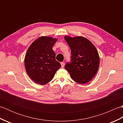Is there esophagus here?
I'll use <instances>...</instances> for the list:
<instances>
[{
	"label": "esophagus",
	"instance_id": "esophagus-1",
	"mask_svg": "<svg viewBox=\"0 0 123 123\" xmlns=\"http://www.w3.org/2000/svg\"><path fill=\"white\" fill-rule=\"evenodd\" d=\"M61 67H62V68H63L64 66V62H61Z\"/></svg>",
	"mask_w": 123,
	"mask_h": 123
}]
</instances>
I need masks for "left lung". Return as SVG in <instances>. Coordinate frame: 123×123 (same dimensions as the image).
Here are the masks:
<instances>
[{
    "label": "left lung",
    "instance_id": "left-lung-1",
    "mask_svg": "<svg viewBox=\"0 0 123 123\" xmlns=\"http://www.w3.org/2000/svg\"><path fill=\"white\" fill-rule=\"evenodd\" d=\"M65 40L71 49V62L65 65L72 79L80 84L88 83L97 72L100 60L96 47L82 36L71 37L66 36Z\"/></svg>",
    "mask_w": 123,
    "mask_h": 123
}]
</instances>
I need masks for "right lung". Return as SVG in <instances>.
Listing matches in <instances>:
<instances>
[{"mask_svg": "<svg viewBox=\"0 0 123 123\" xmlns=\"http://www.w3.org/2000/svg\"><path fill=\"white\" fill-rule=\"evenodd\" d=\"M56 41V38L41 36L27 49L24 60L26 71L36 83L43 85L49 83L61 67L55 60V53L52 49Z\"/></svg>", "mask_w": 123, "mask_h": 123, "instance_id": "obj_1", "label": "right lung"}]
</instances>
